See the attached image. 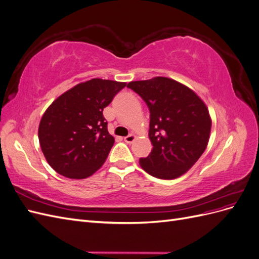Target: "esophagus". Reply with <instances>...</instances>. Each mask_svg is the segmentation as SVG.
Masks as SVG:
<instances>
[{
  "label": "esophagus",
  "mask_w": 259,
  "mask_h": 259,
  "mask_svg": "<svg viewBox=\"0 0 259 259\" xmlns=\"http://www.w3.org/2000/svg\"><path fill=\"white\" fill-rule=\"evenodd\" d=\"M135 135L134 134H130L128 136H126V137H124V142L126 143V144H132L133 142H134L135 140Z\"/></svg>",
  "instance_id": "1"
}]
</instances>
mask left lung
I'll list each match as a JSON object with an SVG mask.
<instances>
[{
    "mask_svg": "<svg viewBox=\"0 0 259 259\" xmlns=\"http://www.w3.org/2000/svg\"><path fill=\"white\" fill-rule=\"evenodd\" d=\"M150 112L149 138L153 146L142 167L153 177L174 179L191 168L208 143L210 117L205 104L187 86L156 76L127 84Z\"/></svg>",
    "mask_w": 259,
    "mask_h": 259,
    "instance_id": "1",
    "label": "left lung"
}]
</instances>
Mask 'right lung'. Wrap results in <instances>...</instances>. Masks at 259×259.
I'll list each match as a JSON object with an SVG mask.
<instances>
[{"label": "right lung", "mask_w": 259, "mask_h": 259, "mask_svg": "<svg viewBox=\"0 0 259 259\" xmlns=\"http://www.w3.org/2000/svg\"><path fill=\"white\" fill-rule=\"evenodd\" d=\"M125 86L92 79L67 91L48 108L38 140L46 161L58 174L83 179L103 165L114 144L103 111Z\"/></svg>", "instance_id": "obj_1"}]
</instances>
